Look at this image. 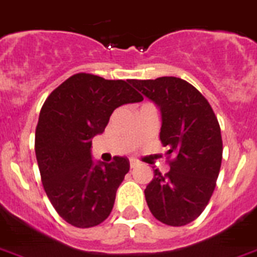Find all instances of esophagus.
Returning a JSON list of instances; mask_svg holds the SVG:
<instances>
[{"label": "esophagus", "instance_id": "esophagus-1", "mask_svg": "<svg viewBox=\"0 0 257 257\" xmlns=\"http://www.w3.org/2000/svg\"><path fill=\"white\" fill-rule=\"evenodd\" d=\"M129 165H131V168H136V166L139 165V162L136 161V160H133V158H131V161H129Z\"/></svg>", "mask_w": 257, "mask_h": 257}]
</instances>
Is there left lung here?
Segmentation results:
<instances>
[{
	"instance_id": "8db88e82",
	"label": "left lung",
	"mask_w": 257,
	"mask_h": 257,
	"mask_svg": "<svg viewBox=\"0 0 257 257\" xmlns=\"http://www.w3.org/2000/svg\"><path fill=\"white\" fill-rule=\"evenodd\" d=\"M161 110L160 140L173 157L162 176L158 169L145 189L148 207L168 226H185L201 215L222 165L223 143L218 118L194 85L174 76L131 80Z\"/></svg>"
}]
</instances>
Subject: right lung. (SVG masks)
Here are the masks:
<instances>
[{"label":"right lung","mask_w":257,"mask_h":257,"mask_svg":"<svg viewBox=\"0 0 257 257\" xmlns=\"http://www.w3.org/2000/svg\"><path fill=\"white\" fill-rule=\"evenodd\" d=\"M143 99L131 80L84 72L72 75L46 99L35 129V156L50 202L71 226L88 228L109 216L129 160L95 164L92 139L104 132L116 108Z\"/></svg>","instance_id":"add662e5"}]
</instances>
